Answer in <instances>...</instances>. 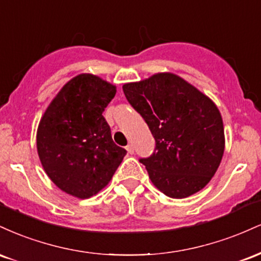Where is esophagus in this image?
<instances>
[{"mask_svg":"<svg viewBox=\"0 0 261 261\" xmlns=\"http://www.w3.org/2000/svg\"><path fill=\"white\" fill-rule=\"evenodd\" d=\"M126 151H127L130 154H133L134 152H135L134 146H133V145H127V146H126Z\"/></svg>","mask_w":261,"mask_h":261,"instance_id":"obj_1","label":"esophagus"}]
</instances>
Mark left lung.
Returning <instances> with one entry per match:
<instances>
[{
	"label": "left lung",
	"mask_w": 261,
	"mask_h": 261,
	"mask_svg": "<svg viewBox=\"0 0 261 261\" xmlns=\"http://www.w3.org/2000/svg\"><path fill=\"white\" fill-rule=\"evenodd\" d=\"M122 91L155 140L153 153L140 160L154 187L173 199L205 188L224 152L223 121L216 104L169 72L126 83Z\"/></svg>",
	"instance_id": "obj_1"
}]
</instances>
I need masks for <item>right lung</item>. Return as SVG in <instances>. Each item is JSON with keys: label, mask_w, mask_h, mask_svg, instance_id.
I'll return each instance as SVG.
<instances>
[{"label": "right lung", "mask_w": 261, "mask_h": 261, "mask_svg": "<svg viewBox=\"0 0 261 261\" xmlns=\"http://www.w3.org/2000/svg\"><path fill=\"white\" fill-rule=\"evenodd\" d=\"M116 87L91 73L62 87L40 119L37 148L41 166L66 194L88 199L112 180L126 154L114 143L103 116Z\"/></svg>", "instance_id": "right-lung-1"}]
</instances>
